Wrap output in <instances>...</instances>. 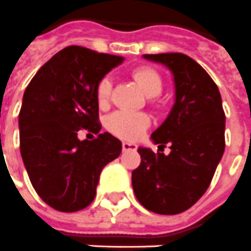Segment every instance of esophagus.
I'll list each match as a JSON object with an SVG mask.
<instances>
[{"label": "esophagus", "instance_id": "34e87169", "mask_svg": "<svg viewBox=\"0 0 251 251\" xmlns=\"http://www.w3.org/2000/svg\"><path fill=\"white\" fill-rule=\"evenodd\" d=\"M138 146L129 142H123V151H136Z\"/></svg>", "mask_w": 251, "mask_h": 251}]
</instances>
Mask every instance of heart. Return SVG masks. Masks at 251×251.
<instances>
[{
    "label": "heart",
    "mask_w": 251,
    "mask_h": 251,
    "mask_svg": "<svg viewBox=\"0 0 251 251\" xmlns=\"http://www.w3.org/2000/svg\"><path fill=\"white\" fill-rule=\"evenodd\" d=\"M135 81L138 82L142 92L149 97L154 99L161 94L163 82L161 75L151 67H139L132 73ZM112 90V79L104 77L97 85V100L101 105H105L109 100ZM150 120L145 113H134V112L117 111L112 113L106 119V127L119 138L127 140H136L140 138L146 128L149 127Z\"/></svg>",
    "instance_id": "1"
}]
</instances>
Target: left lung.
Wrapping results in <instances>:
<instances>
[{"instance_id":"obj_1","label":"left lung","mask_w":251,"mask_h":251,"mask_svg":"<svg viewBox=\"0 0 251 251\" xmlns=\"http://www.w3.org/2000/svg\"><path fill=\"white\" fill-rule=\"evenodd\" d=\"M170 70L174 104L152 134L154 145L170 143V154L139 147L132 172L138 201L151 212L176 215L205 193L225 152L226 116L216 83L201 66L179 52L143 55Z\"/></svg>"}]
</instances>
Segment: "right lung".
I'll use <instances>...</instances> for the list:
<instances>
[{"label":"right lung","instance_id":"1","mask_svg":"<svg viewBox=\"0 0 251 251\" xmlns=\"http://www.w3.org/2000/svg\"><path fill=\"white\" fill-rule=\"evenodd\" d=\"M124 58L70 46L44 63L23 97L19 128L23 162L32 186L50 207L75 212L94 200L101 170L122 152V142L99 132L97 85Z\"/></svg>","mask_w":251,"mask_h":251}]
</instances>
